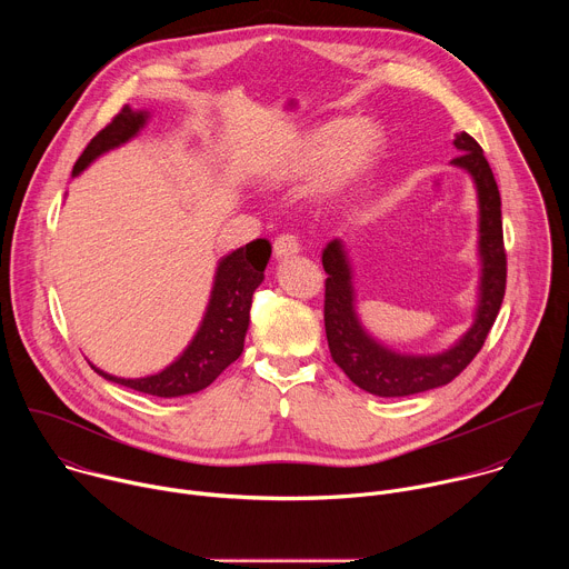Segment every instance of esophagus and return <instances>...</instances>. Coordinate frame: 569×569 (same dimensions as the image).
I'll return each mask as SVG.
<instances>
[{
	"instance_id": "34e87169",
	"label": "esophagus",
	"mask_w": 569,
	"mask_h": 569,
	"mask_svg": "<svg viewBox=\"0 0 569 569\" xmlns=\"http://www.w3.org/2000/svg\"><path fill=\"white\" fill-rule=\"evenodd\" d=\"M295 254H299V240L295 236H279L274 240V259L277 261H286Z\"/></svg>"
}]
</instances>
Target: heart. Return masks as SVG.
Segmentation results:
<instances>
[{
  "label": "heart",
  "mask_w": 569,
  "mask_h": 569,
  "mask_svg": "<svg viewBox=\"0 0 569 569\" xmlns=\"http://www.w3.org/2000/svg\"><path fill=\"white\" fill-rule=\"evenodd\" d=\"M382 128L371 119H333L292 137L268 164L270 187H292L316 169L315 193L331 200L360 182L382 152Z\"/></svg>",
  "instance_id": "1"
}]
</instances>
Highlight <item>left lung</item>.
<instances>
[{
    "mask_svg": "<svg viewBox=\"0 0 569 569\" xmlns=\"http://www.w3.org/2000/svg\"><path fill=\"white\" fill-rule=\"evenodd\" d=\"M461 152L450 164L468 173L477 193V303L468 331L439 353H400L373 338L358 315L353 266L342 238L321 252L327 279L323 327L336 365L365 391L380 398H402L448 385L479 353L500 312L507 286V254L502 238V200L479 143L468 132L455 134Z\"/></svg>",
    "mask_w": 569,
    "mask_h": 569,
    "instance_id": "obj_1",
    "label": "left lung"
}]
</instances>
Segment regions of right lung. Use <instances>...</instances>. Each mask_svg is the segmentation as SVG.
<instances>
[{"mask_svg":"<svg viewBox=\"0 0 569 569\" xmlns=\"http://www.w3.org/2000/svg\"><path fill=\"white\" fill-rule=\"evenodd\" d=\"M148 121V110H132L130 106H126L112 119V123L106 126L88 143L83 154L73 164L71 178L83 173L106 152L132 141ZM270 254V242L259 238L224 254L218 261L209 301L196 336L184 347V351L161 371L143 378H121L90 362L92 369L110 382L159 398H178L202 391L242 353V345H246V336L250 329L252 295L266 279L263 272Z\"/></svg>","mask_w":569,"mask_h":569,"instance_id":"obj_1","label":"right lung"}]
</instances>
